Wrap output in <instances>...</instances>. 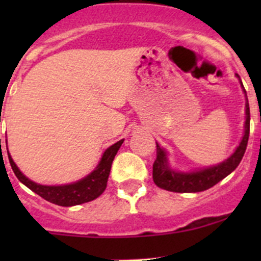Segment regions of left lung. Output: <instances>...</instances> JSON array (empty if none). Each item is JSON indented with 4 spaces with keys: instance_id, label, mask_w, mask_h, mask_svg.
I'll return each mask as SVG.
<instances>
[{
    "instance_id": "left-lung-1",
    "label": "left lung",
    "mask_w": 261,
    "mask_h": 261,
    "mask_svg": "<svg viewBox=\"0 0 261 261\" xmlns=\"http://www.w3.org/2000/svg\"><path fill=\"white\" fill-rule=\"evenodd\" d=\"M236 77L240 81L241 88L245 93V99H246V102H245L244 136L239 146L227 159L218 163V164L202 168L198 170H191V172H179V170H175L170 167L168 152L156 143V159L152 164V179L159 188L165 189V191L177 192V193H196V192L206 191V189L217 184L220 180H222L223 178L227 177L228 174H231L240 164L245 150H246L247 140H249L250 109L243 82H241L239 74H236Z\"/></svg>"
}]
</instances>
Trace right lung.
Returning a JSON list of instances; mask_svg holds the SVG:
<instances>
[{
  "mask_svg": "<svg viewBox=\"0 0 261 261\" xmlns=\"http://www.w3.org/2000/svg\"><path fill=\"white\" fill-rule=\"evenodd\" d=\"M122 143L123 139L117 141L114 145L107 147L97 167L88 175H86L80 180L73 181V183L60 184V186H44V184L35 183V181L29 179L25 174H22V172L18 169V167L12 160V156L9 152V147H7V154H9V160L12 170L21 183L25 184L29 189L35 192L36 194L43 197L50 203L63 207H70L93 201L103 193L107 187L112 162H114L115 155L117 154Z\"/></svg>",
  "mask_w": 261,
  "mask_h": 261,
  "instance_id": "add662e5",
  "label": "right lung"
}]
</instances>
